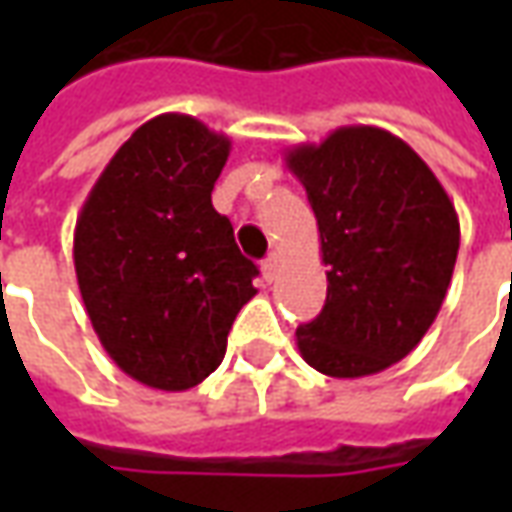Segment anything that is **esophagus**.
Returning a JSON list of instances; mask_svg holds the SVG:
<instances>
[{
	"label": "esophagus",
	"instance_id": "34e87169",
	"mask_svg": "<svg viewBox=\"0 0 512 512\" xmlns=\"http://www.w3.org/2000/svg\"><path fill=\"white\" fill-rule=\"evenodd\" d=\"M279 263H282V257H279L277 252H271V255L263 260V277H266V282H274V279H277Z\"/></svg>",
	"mask_w": 512,
	"mask_h": 512
}]
</instances>
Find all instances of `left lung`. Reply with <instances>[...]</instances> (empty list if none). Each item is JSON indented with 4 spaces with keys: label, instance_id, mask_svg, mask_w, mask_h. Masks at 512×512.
<instances>
[{
    "label": "left lung",
    "instance_id": "1",
    "mask_svg": "<svg viewBox=\"0 0 512 512\" xmlns=\"http://www.w3.org/2000/svg\"><path fill=\"white\" fill-rule=\"evenodd\" d=\"M326 271L321 315L296 329L304 362L332 378L381 373L436 321L461 244L455 205L400 136L343 126L288 150Z\"/></svg>",
    "mask_w": 512,
    "mask_h": 512
}]
</instances>
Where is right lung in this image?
Segmentation results:
<instances>
[{"instance_id": "obj_1", "label": "right lung", "mask_w": 512, "mask_h": 512, "mask_svg": "<svg viewBox=\"0 0 512 512\" xmlns=\"http://www.w3.org/2000/svg\"><path fill=\"white\" fill-rule=\"evenodd\" d=\"M230 139L189 115L139 126L87 194L73 266L98 340L134 381L183 392L222 365L257 290L211 191Z\"/></svg>"}]
</instances>
